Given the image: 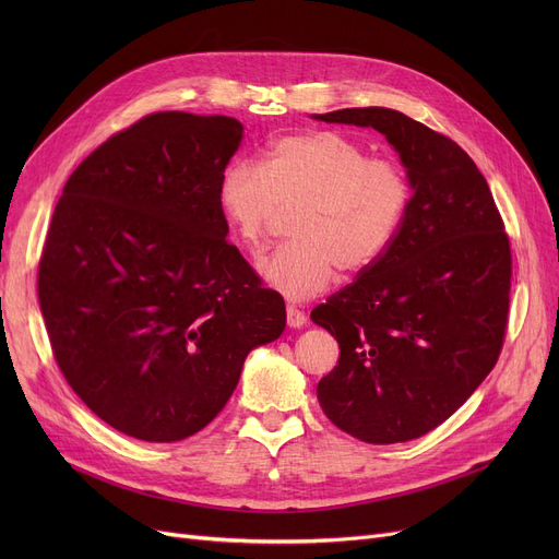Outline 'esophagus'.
Instances as JSON below:
<instances>
[{
  "instance_id": "1",
  "label": "esophagus",
  "mask_w": 559,
  "mask_h": 559,
  "mask_svg": "<svg viewBox=\"0 0 559 559\" xmlns=\"http://www.w3.org/2000/svg\"><path fill=\"white\" fill-rule=\"evenodd\" d=\"M306 324V314L297 306H287V326L289 329H301Z\"/></svg>"
}]
</instances>
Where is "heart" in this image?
Here are the masks:
<instances>
[{"instance_id": "b5f03b06", "label": "heart", "mask_w": 559, "mask_h": 559, "mask_svg": "<svg viewBox=\"0 0 559 559\" xmlns=\"http://www.w3.org/2000/svg\"><path fill=\"white\" fill-rule=\"evenodd\" d=\"M289 242L258 262L260 276L292 299L324 292L337 267L358 274L388 251L409 203L405 169L388 156H369L354 138L301 131L274 138L260 165L228 160L217 181V205L242 247L258 251L281 215Z\"/></svg>"}]
</instances>
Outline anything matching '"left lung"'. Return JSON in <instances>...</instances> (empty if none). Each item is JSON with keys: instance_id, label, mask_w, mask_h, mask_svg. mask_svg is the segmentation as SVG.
I'll return each instance as SVG.
<instances>
[{"instance_id": "obj_1", "label": "left lung", "mask_w": 559, "mask_h": 559, "mask_svg": "<svg viewBox=\"0 0 559 559\" xmlns=\"http://www.w3.org/2000/svg\"><path fill=\"white\" fill-rule=\"evenodd\" d=\"M312 117L383 133L413 188L388 251L310 312L340 344L317 385L324 415L367 444L407 442L444 424L501 356L512 281L506 224L451 138L380 106Z\"/></svg>"}]
</instances>
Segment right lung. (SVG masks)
<instances>
[{
	"instance_id": "right-lung-1",
	"label": "right lung",
	"mask_w": 559,
	"mask_h": 559,
	"mask_svg": "<svg viewBox=\"0 0 559 559\" xmlns=\"http://www.w3.org/2000/svg\"><path fill=\"white\" fill-rule=\"evenodd\" d=\"M245 127L152 112L68 179L38 264L53 358L93 413L142 442L209 426L249 350L281 337L285 301L233 247L217 205Z\"/></svg>"
}]
</instances>
